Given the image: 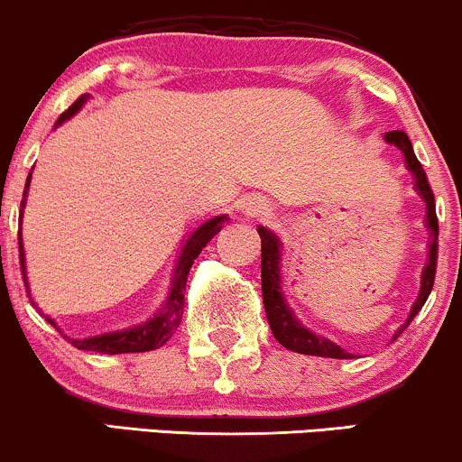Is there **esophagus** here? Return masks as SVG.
I'll use <instances>...</instances> for the list:
<instances>
[{
  "label": "esophagus",
  "instance_id": "esophagus-1",
  "mask_svg": "<svg viewBox=\"0 0 462 462\" xmlns=\"http://www.w3.org/2000/svg\"><path fill=\"white\" fill-rule=\"evenodd\" d=\"M240 209L244 216H257V214H262L263 203H262V199H257V197H246L240 200Z\"/></svg>",
  "mask_w": 462,
  "mask_h": 462
}]
</instances>
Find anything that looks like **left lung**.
<instances>
[{
  "label": "left lung",
  "mask_w": 462,
  "mask_h": 462,
  "mask_svg": "<svg viewBox=\"0 0 462 462\" xmlns=\"http://www.w3.org/2000/svg\"><path fill=\"white\" fill-rule=\"evenodd\" d=\"M384 140L389 144L398 146L404 153V162L409 172L415 179V192L424 199L426 203V229L430 231V244H428V263L421 273V287L420 296H417L415 305L411 307L409 318L402 327L398 328V333L393 335V339L398 337L402 330L413 322V318L421 311V307L426 305L428 296H430L432 285H435V274H437V240H439V220H437V209H435V194H432L430 183H428V177L421 168L420 160L415 157L413 144H411L409 135L404 132H393L384 134ZM259 237H262V294H263V309L265 316H268V324L273 328V335L279 341L281 346H285L287 350L298 352V355H313V356H328V359H352L355 355L346 352L341 346L335 344L327 337H319V335L313 333L302 327L298 322L291 309L287 307L283 291H281V240L274 236L273 231H268L265 226H259Z\"/></svg>",
  "instance_id": "obj_1"
}]
</instances>
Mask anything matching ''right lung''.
Returning <instances> with one entry per match:
<instances>
[{"instance_id": "right-lung-1", "label": "right lung", "mask_w": 462, "mask_h": 462, "mask_svg": "<svg viewBox=\"0 0 462 462\" xmlns=\"http://www.w3.org/2000/svg\"><path fill=\"white\" fill-rule=\"evenodd\" d=\"M90 95H81L73 106L69 107L67 112L60 114L58 125H62L64 121H69L73 114H78L81 110L86 101H88ZM30 179L32 175H27L25 181V189H23V200H21V208L25 205V197H27V188H30ZM21 218H23V209H21ZM226 216H214V218L205 220L203 225L197 226L192 231V236L188 237V242L183 244L181 253H179L177 265H175V274H172V283L171 290H168L166 302L162 305L160 311L155 313L153 318L146 319L143 324H135L132 328L125 330H114V333H103V335H95V337H86V339H70L67 337L70 344L75 346L78 350H90V352H101V355H125V352H149V350H157L166 344L168 339L172 337L179 322L183 318V291H186V281L189 274V268H192L194 259L199 257L200 251L208 246V242L216 236L225 225ZM19 257H21V270H23V281L27 285V276H25V253H23V242H21V226H19ZM30 296V294H27ZM32 300V298H30ZM34 305V302H32ZM49 324L58 328V324L53 322L51 318H47ZM60 330V328H58Z\"/></svg>"}]
</instances>
